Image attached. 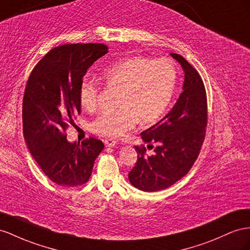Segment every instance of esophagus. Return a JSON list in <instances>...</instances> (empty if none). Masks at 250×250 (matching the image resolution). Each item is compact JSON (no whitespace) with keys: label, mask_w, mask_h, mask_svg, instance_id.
<instances>
[{"label":"esophagus","mask_w":250,"mask_h":250,"mask_svg":"<svg viewBox=\"0 0 250 250\" xmlns=\"http://www.w3.org/2000/svg\"><path fill=\"white\" fill-rule=\"evenodd\" d=\"M104 144L106 147H114L117 144V142L114 140H111V139H107L104 141Z\"/></svg>","instance_id":"obj_1"}]
</instances>
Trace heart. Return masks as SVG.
<instances>
[{
    "mask_svg": "<svg viewBox=\"0 0 250 250\" xmlns=\"http://www.w3.org/2000/svg\"><path fill=\"white\" fill-rule=\"evenodd\" d=\"M101 78L107 88L119 92V110L101 114L90 124V129L99 136L116 139L131 130L139 121L151 123L164 113L173 96L177 69L169 59L133 57L104 69ZM98 97V84L85 80L80 88L83 108L96 109Z\"/></svg>",
    "mask_w": 250,
    "mask_h": 250,
    "instance_id": "b5f03b06",
    "label": "heart"
}]
</instances>
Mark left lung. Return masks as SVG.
<instances>
[{"instance_id": "1", "label": "left lung", "mask_w": 250, "mask_h": 250, "mask_svg": "<svg viewBox=\"0 0 250 250\" xmlns=\"http://www.w3.org/2000/svg\"><path fill=\"white\" fill-rule=\"evenodd\" d=\"M184 70L183 91L172 109L157 124L141 133L145 143H156L150 156L145 146H134L136 165L128 173L132 186L147 192L170 187L190 170L204 142L207 100L199 72L178 53H170Z\"/></svg>"}]
</instances>
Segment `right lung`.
Listing matches in <instances>:
<instances>
[{
	"mask_svg": "<svg viewBox=\"0 0 250 250\" xmlns=\"http://www.w3.org/2000/svg\"><path fill=\"white\" fill-rule=\"evenodd\" d=\"M108 52L104 44L55 47L31 71L23 98V133L27 148L52 182L75 187L89 180L104 149L94 138L67 141L65 130L81 113L80 88L87 69Z\"/></svg>",
	"mask_w": 250,
	"mask_h": 250,
	"instance_id": "obj_1",
	"label": "right lung"
}]
</instances>
